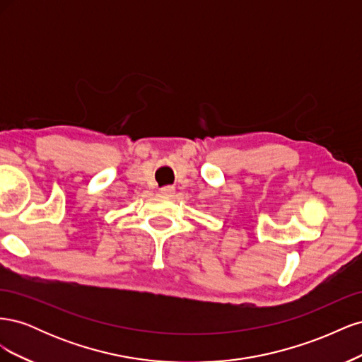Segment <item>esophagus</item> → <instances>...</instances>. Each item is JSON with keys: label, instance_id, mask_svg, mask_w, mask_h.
I'll return each mask as SVG.
<instances>
[{"label": "esophagus", "instance_id": "1", "mask_svg": "<svg viewBox=\"0 0 362 362\" xmlns=\"http://www.w3.org/2000/svg\"><path fill=\"white\" fill-rule=\"evenodd\" d=\"M160 192L164 196H172L175 193V187H173V185H164V187L160 189Z\"/></svg>", "mask_w": 362, "mask_h": 362}]
</instances>
